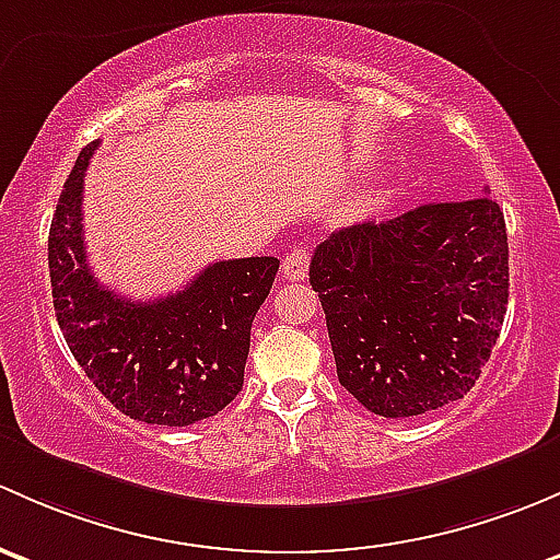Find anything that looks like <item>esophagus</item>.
I'll return each instance as SVG.
<instances>
[{"label": "esophagus", "mask_w": 560, "mask_h": 560, "mask_svg": "<svg viewBox=\"0 0 560 560\" xmlns=\"http://www.w3.org/2000/svg\"><path fill=\"white\" fill-rule=\"evenodd\" d=\"M310 272V250H302V247H293L291 253H285L282 258V278L291 282H302Z\"/></svg>", "instance_id": "34e87169"}]
</instances>
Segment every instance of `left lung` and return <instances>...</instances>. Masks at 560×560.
<instances>
[{"mask_svg":"<svg viewBox=\"0 0 560 560\" xmlns=\"http://www.w3.org/2000/svg\"><path fill=\"white\" fill-rule=\"evenodd\" d=\"M310 285L339 383L369 412L440 409L477 383L504 323V212L475 196L339 229L315 247Z\"/></svg>","mask_w":560,"mask_h":560,"instance_id":"obj_1","label":"left lung"}]
</instances>
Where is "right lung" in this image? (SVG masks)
Masks as SVG:
<instances>
[{"label": "right lung", "instance_id": "add662e5", "mask_svg": "<svg viewBox=\"0 0 560 560\" xmlns=\"http://www.w3.org/2000/svg\"><path fill=\"white\" fill-rule=\"evenodd\" d=\"M100 142L69 172L48 237L56 320L74 361L113 407L155 425H191L242 390L250 326L280 261L232 258L183 291L131 302L94 278L83 240V177Z\"/></svg>", "mask_w": 560, "mask_h": 560}]
</instances>
